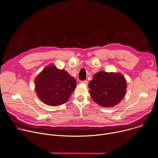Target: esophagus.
<instances>
[{
	"label": "esophagus",
	"instance_id": "1",
	"mask_svg": "<svg viewBox=\"0 0 158 158\" xmlns=\"http://www.w3.org/2000/svg\"><path fill=\"white\" fill-rule=\"evenodd\" d=\"M81 82L86 85H87V84H88V81H81Z\"/></svg>",
	"mask_w": 158,
	"mask_h": 158
}]
</instances>
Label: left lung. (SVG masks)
Segmentation results:
<instances>
[{
	"instance_id": "left-lung-1",
	"label": "left lung",
	"mask_w": 158,
	"mask_h": 158,
	"mask_svg": "<svg viewBox=\"0 0 158 158\" xmlns=\"http://www.w3.org/2000/svg\"><path fill=\"white\" fill-rule=\"evenodd\" d=\"M89 94L93 100L104 107L119 104L126 95V80L119 73L99 71L89 83Z\"/></svg>"
}]
</instances>
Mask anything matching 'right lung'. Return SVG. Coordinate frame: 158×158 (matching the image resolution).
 Returning a JSON list of instances; mask_svg holds the SVG:
<instances>
[{
    "mask_svg": "<svg viewBox=\"0 0 158 158\" xmlns=\"http://www.w3.org/2000/svg\"><path fill=\"white\" fill-rule=\"evenodd\" d=\"M76 87V80L53 64L46 66L35 79V90L44 104L57 106L69 100Z\"/></svg>",
    "mask_w": 158,
    "mask_h": 158,
    "instance_id": "1",
    "label": "right lung"
}]
</instances>
